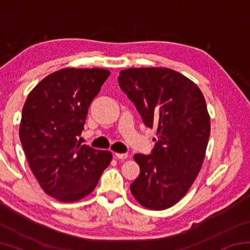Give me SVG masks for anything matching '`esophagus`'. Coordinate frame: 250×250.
Instances as JSON below:
<instances>
[{"label":"esophagus","mask_w":250,"mask_h":250,"mask_svg":"<svg viewBox=\"0 0 250 250\" xmlns=\"http://www.w3.org/2000/svg\"><path fill=\"white\" fill-rule=\"evenodd\" d=\"M115 156L118 160H125L128 159V154L126 153H115Z\"/></svg>","instance_id":"esophagus-1"}]
</instances>
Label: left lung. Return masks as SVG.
Here are the masks:
<instances>
[{"mask_svg":"<svg viewBox=\"0 0 250 250\" xmlns=\"http://www.w3.org/2000/svg\"><path fill=\"white\" fill-rule=\"evenodd\" d=\"M118 82L145 125L156 130L152 153L133 156L140 174L131 193L146 208L167 209L188 193L205 159L210 133L205 98L196 83L170 68L125 69Z\"/></svg>","mask_w":250,"mask_h":250,"instance_id":"obj_1","label":"left lung"}]
</instances>
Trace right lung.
<instances>
[{
    "instance_id": "obj_1",
    "label": "right lung",
    "mask_w": 250,
    "mask_h": 250,
    "mask_svg": "<svg viewBox=\"0 0 250 250\" xmlns=\"http://www.w3.org/2000/svg\"><path fill=\"white\" fill-rule=\"evenodd\" d=\"M110 71L64 68L29 92L20 125L28 166L46 194L61 202L89 195L112 160L109 151L80 145L88 108Z\"/></svg>"
}]
</instances>
